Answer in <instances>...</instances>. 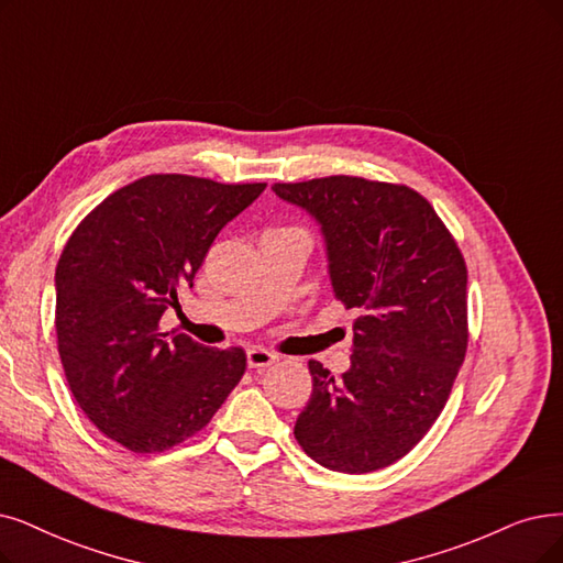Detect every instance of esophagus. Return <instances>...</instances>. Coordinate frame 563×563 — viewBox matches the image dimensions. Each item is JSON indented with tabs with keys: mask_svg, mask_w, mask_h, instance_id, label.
<instances>
[{
	"mask_svg": "<svg viewBox=\"0 0 563 563\" xmlns=\"http://www.w3.org/2000/svg\"><path fill=\"white\" fill-rule=\"evenodd\" d=\"M277 355L273 351L267 349H261V346H252L250 351H246V363H250V367H269L277 363Z\"/></svg>",
	"mask_w": 563,
	"mask_h": 563,
	"instance_id": "1",
	"label": "esophagus"
}]
</instances>
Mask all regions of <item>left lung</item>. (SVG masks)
<instances>
[{
    "mask_svg": "<svg viewBox=\"0 0 563 563\" xmlns=\"http://www.w3.org/2000/svg\"><path fill=\"white\" fill-rule=\"evenodd\" d=\"M273 189L321 223L334 298L360 311L342 376L309 360L313 388L294 434L342 474L390 466L430 432L464 363L460 246L404 185L330 175Z\"/></svg>",
    "mask_w": 563,
    "mask_h": 563,
    "instance_id": "obj_1",
    "label": "left lung"
}]
</instances>
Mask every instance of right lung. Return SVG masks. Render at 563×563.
<instances>
[{"mask_svg":"<svg viewBox=\"0 0 563 563\" xmlns=\"http://www.w3.org/2000/svg\"><path fill=\"white\" fill-rule=\"evenodd\" d=\"M265 189L147 175L89 212L55 269L62 367L85 416L131 453H164L212 420L246 355L162 332L210 244Z\"/></svg>","mask_w":563,"mask_h":563,"instance_id":"add662e5","label":"right lung"}]
</instances>
